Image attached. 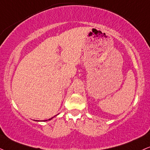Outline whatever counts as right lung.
I'll return each mask as SVG.
<instances>
[{"label": "right lung", "mask_w": 150, "mask_h": 150, "mask_svg": "<svg viewBox=\"0 0 150 150\" xmlns=\"http://www.w3.org/2000/svg\"><path fill=\"white\" fill-rule=\"evenodd\" d=\"M54 117H55V116H54ZM51 117V118H50V119H49V120H52V119H53V117ZM44 122H46V121H47V120H44Z\"/></svg>", "instance_id": "right-lung-1"}]
</instances>
